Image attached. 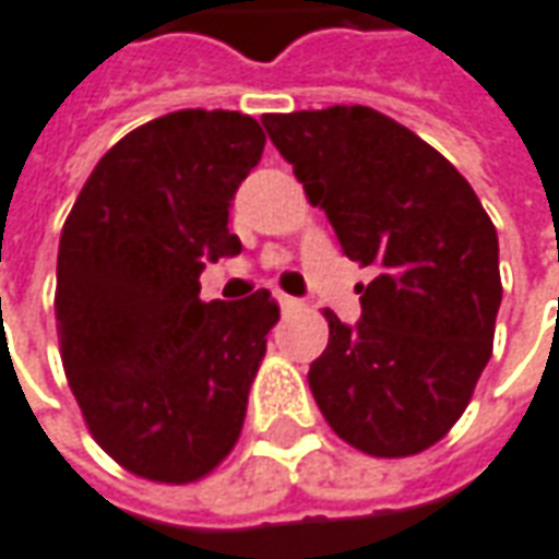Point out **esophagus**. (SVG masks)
Returning <instances> with one entry per match:
<instances>
[{"label":"esophagus","mask_w":559,"mask_h":559,"mask_svg":"<svg viewBox=\"0 0 559 559\" xmlns=\"http://www.w3.org/2000/svg\"><path fill=\"white\" fill-rule=\"evenodd\" d=\"M276 301H280V307L286 310V313H292V310H301V301L298 298H292V295H283V292H276Z\"/></svg>","instance_id":"esophagus-1"}]
</instances>
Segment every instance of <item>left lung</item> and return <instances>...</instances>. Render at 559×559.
<instances>
[{
  "instance_id": "8db88e82",
  "label": "left lung",
  "mask_w": 559,
  "mask_h": 559,
  "mask_svg": "<svg viewBox=\"0 0 559 559\" xmlns=\"http://www.w3.org/2000/svg\"><path fill=\"white\" fill-rule=\"evenodd\" d=\"M320 205L341 252L376 280L362 317L332 310L310 391L329 428L366 455L403 459L443 440L471 403L501 305L498 236L443 153L372 107L261 116Z\"/></svg>"
}]
</instances>
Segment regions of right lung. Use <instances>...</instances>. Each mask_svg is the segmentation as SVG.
<instances>
[{
  "mask_svg": "<svg viewBox=\"0 0 559 559\" xmlns=\"http://www.w3.org/2000/svg\"><path fill=\"white\" fill-rule=\"evenodd\" d=\"M264 153L236 110H175L104 153L61 230L55 317L97 445L156 483H193L234 449L280 307L267 288L202 301L234 258L230 202Z\"/></svg>",
  "mask_w": 559,
  "mask_h": 559,
  "instance_id": "1",
  "label": "right lung"
}]
</instances>
